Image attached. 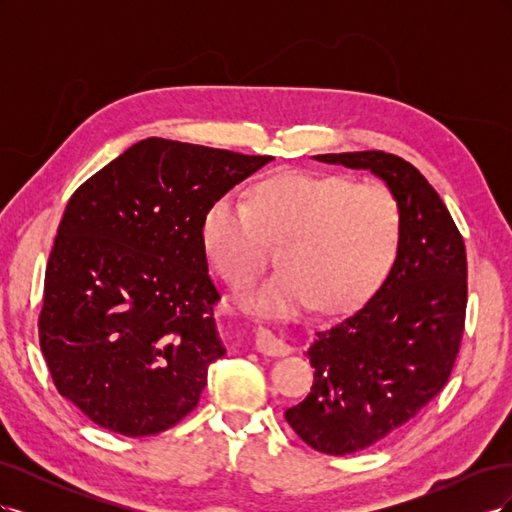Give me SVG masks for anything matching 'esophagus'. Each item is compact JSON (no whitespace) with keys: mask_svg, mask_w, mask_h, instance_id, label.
Returning <instances> with one entry per match:
<instances>
[{"mask_svg":"<svg viewBox=\"0 0 512 512\" xmlns=\"http://www.w3.org/2000/svg\"><path fill=\"white\" fill-rule=\"evenodd\" d=\"M256 350L267 354V356H284L290 352V346L284 342L282 337H277L269 329L258 327L256 331Z\"/></svg>","mask_w":512,"mask_h":512,"instance_id":"esophagus-1","label":"esophagus"}]
</instances>
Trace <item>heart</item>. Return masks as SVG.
<instances>
[{
	"instance_id": "heart-1",
	"label": "heart",
	"mask_w": 512,
	"mask_h": 512,
	"mask_svg": "<svg viewBox=\"0 0 512 512\" xmlns=\"http://www.w3.org/2000/svg\"><path fill=\"white\" fill-rule=\"evenodd\" d=\"M404 230V209L389 188L288 173L262 181L252 205L235 194L215 200L200 239L230 286L256 275L267 239L284 241V269L247 288L239 303L256 316L288 318L314 305L327 314L365 305L393 275Z\"/></svg>"
}]
</instances>
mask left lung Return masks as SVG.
Masks as SVG:
<instances>
[{
	"instance_id": "8db88e82",
	"label": "left lung",
	"mask_w": 512,
	"mask_h": 512,
	"mask_svg": "<svg viewBox=\"0 0 512 512\" xmlns=\"http://www.w3.org/2000/svg\"><path fill=\"white\" fill-rule=\"evenodd\" d=\"M314 160L374 173L406 220L389 282L359 312L316 333L307 350L312 393L284 414L314 451L348 455L391 436L444 389L466 322L468 262L451 213L410 162L384 151Z\"/></svg>"
}]
</instances>
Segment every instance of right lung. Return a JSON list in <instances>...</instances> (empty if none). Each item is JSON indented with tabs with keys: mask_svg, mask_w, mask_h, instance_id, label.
Listing matches in <instances>:
<instances>
[{
	"mask_svg": "<svg viewBox=\"0 0 512 512\" xmlns=\"http://www.w3.org/2000/svg\"><path fill=\"white\" fill-rule=\"evenodd\" d=\"M271 156L145 138L68 200L44 275L40 348L57 391L96 425H177L226 348L200 224Z\"/></svg>",
	"mask_w": 512,
	"mask_h": 512,
	"instance_id": "1",
	"label": "right lung"
}]
</instances>
